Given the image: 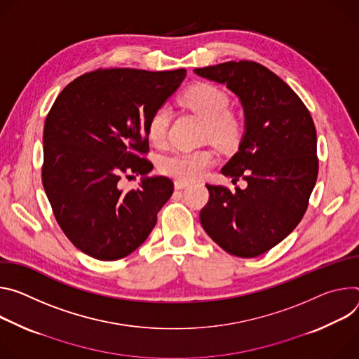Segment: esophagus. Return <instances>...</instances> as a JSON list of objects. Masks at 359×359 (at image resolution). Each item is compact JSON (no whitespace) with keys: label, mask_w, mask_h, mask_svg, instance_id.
I'll return each instance as SVG.
<instances>
[{"label":"esophagus","mask_w":359,"mask_h":359,"mask_svg":"<svg viewBox=\"0 0 359 359\" xmlns=\"http://www.w3.org/2000/svg\"><path fill=\"white\" fill-rule=\"evenodd\" d=\"M174 185H175L177 189H182V188H187V187L189 185V182H188V181H182V180H177V181L174 182Z\"/></svg>","instance_id":"obj_1"}]
</instances>
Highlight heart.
I'll return each mask as SVG.
<instances>
[{"label":"heart","mask_w":359,"mask_h":359,"mask_svg":"<svg viewBox=\"0 0 359 359\" xmlns=\"http://www.w3.org/2000/svg\"><path fill=\"white\" fill-rule=\"evenodd\" d=\"M182 102L201 116L207 126V135L221 148H231L241 135V123L226 111L229 100L224 91L212 84H196L185 91ZM170 111L159 107L151 115L147 134L152 144L161 147L168 134ZM215 163V154L208 148L182 149L159 159V170L180 180L200 178Z\"/></svg>","instance_id":"1"}]
</instances>
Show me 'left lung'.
Segmentation results:
<instances>
[{"label":"left lung","mask_w":359,"mask_h":359,"mask_svg":"<svg viewBox=\"0 0 359 359\" xmlns=\"http://www.w3.org/2000/svg\"><path fill=\"white\" fill-rule=\"evenodd\" d=\"M226 86L241 101L245 131L221 172L247 188L207 184L210 200L200 212L205 232L224 251L258 257L287 238L302 219L318 177L312 116L288 84L254 61L195 68Z\"/></svg>","instance_id":"1"}]
</instances>
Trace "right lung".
Segmentation results:
<instances>
[{
    "label": "right lung",
    "mask_w": 359,
    "mask_h": 359,
    "mask_svg": "<svg viewBox=\"0 0 359 359\" xmlns=\"http://www.w3.org/2000/svg\"><path fill=\"white\" fill-rule=\"evenodd\" d=\"M185 74L97 69L75 78L53 104L44 124L43 185L58 225L79 251L121 259L155 226L174 184L147 177V126ZM133 173L143 175L140 188L124 193L118 180Z\"/></svg>",
    "instance_id": "obj_1"
}]
</instances>
